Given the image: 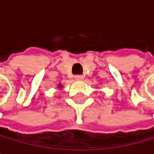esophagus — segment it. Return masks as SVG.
I'll list each match as a JSON object with an SVG mask.
<instances>
[{
	"label": "esophagus",
	"mask_w": 154,
	"mask_h": 154,
	"mask_svg": "<svg viewBox=\"0 0 154 154\" xmlns=\"http://www.w3.org/2000/svg\"><path fill=\"white\" fill-rule=\"evenodd\" d=\"M83 79H84L83 75H76L75 76V80L76 81H81V80H83Z\"/></svg>",
	"instance_id": "esophagus-1"
}]
</instances>
